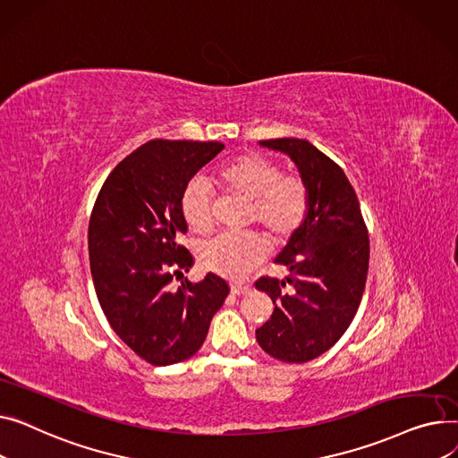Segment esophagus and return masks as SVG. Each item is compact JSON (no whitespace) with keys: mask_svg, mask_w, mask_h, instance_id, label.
<instances>
[{"mask_svg":"<svg viewBox=\"0 0 458 458\" xmlns=\"http://www.w3.org/2000/svg\"><path fill=\"white\" fill-rule=\"evenodd\" d=\"M248 290H250L248 284H231V293H234V295H242V293H246Z\"/></svg>","mask_w":458,"mask_h":458,"instance_id":"34e87169","label":"esophagus"}]
</instances>
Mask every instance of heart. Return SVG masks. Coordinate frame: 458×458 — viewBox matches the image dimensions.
<instances>
[{
    "instance_id": "obj_1",
    "label": "heart",
    "mask_w": 458,
    "mask_h": 458,
    "mask_svg": "<svg viewBox=\"0 0 458 458\" xmlns=\"http://www.w3.org/2000/svg\"><path fill=\"white\" fill-rule=\"evenodd\" d=\"M214 182L225 194L250 201V224H259L276 242H286L309 218L310 192L303 177L283 174L277 160L262 153H242L224 163ZM181 214L194 233L214 229V194L210 184L196 177L181 194ZM270 253L264 234H224L199 248L198 260L207 272L225 279H244Z\"/></svg>"
}]
</instances>
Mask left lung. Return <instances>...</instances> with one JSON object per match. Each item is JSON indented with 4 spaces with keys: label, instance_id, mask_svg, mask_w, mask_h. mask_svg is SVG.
<instances>
[{
    "label": "left lung",
    "instance_id": "left-lung-1",
    "mask_svg": "<svg viewBox=\"0 0 458 458\" xmlns=\"http://www.w3.org/2000/svg\"><path fill=\"white\" fill-rule=\"evenodd\" d=\"M262 146L288 153L310 192V212L276 259L286 281L260 277L257 290L276 309L257 329L264 352L283 362H309L331 349L352 324L366 286L369 236L352 182L309 140L270 139Z\"/></svg>",
    "mask_w": 458,
    "mask_h": 458
}]
</instances>
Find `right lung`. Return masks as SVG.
<instances>
[{
  "label": "right lung",
  "mask_w": 458,
  "mask_h": 458,
  "mask_svg": "<svg viewBox=\"0 0 458 458\" xmlns=\"http://www.w3.org/2000/svg\"><path fill=\"white\" fill-rule=\"evenodd\" d=\"M222 149L220 142L149 140L105 179L90 214L98 301L114 333L151 366L191 359L229 293L214 274L184 279L194 257L177 244L188 231L179 205L184 186Z\"/></svg>",
  "instance_id": "right-lung-1"
}]
</instances>
